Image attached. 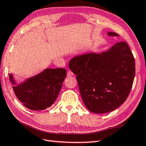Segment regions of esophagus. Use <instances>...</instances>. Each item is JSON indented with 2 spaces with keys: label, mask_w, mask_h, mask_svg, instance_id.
<instances>
[{
  "label": "esophagus",
  "mask_w": 146,
  "mask_h": 146,
  "mask_svg": "<svg viewBox=\"0 0 146 146\" xmlns=\"http://www.w3.org/2000/svg\"><path fill=\"white\" fill-rule=\"evenodd\" d=\"M74 75V73L72 72V71H69V72H67V76L68 77H70V76H73Z\"/></svg>",
  "instance_id": "1"
}]
</instances>
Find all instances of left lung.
<instances>
[{
	"instance_id": "1",
	"label": "left lung",
	"mask_w": 146,
	"mask_h": 146,
	"mask_svg": "<svg viewBox=\"0 0 146 146\" xmlns=\"http://www.w3.org/2000/svg\"><path fill=\"white\" fill-rule=\"evenodd\" d=\"M107 34L119 36L115 32ZM69 67L77 75L84 104L97 114L111 112L125 101L135 72L133 54L125 42L116 43L104 52L74 57Z\"/></svg>"
}]
</instances>
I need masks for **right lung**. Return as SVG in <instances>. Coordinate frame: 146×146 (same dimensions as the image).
I'll return each mask as SVG.
<instances>
[{
	"mask_svg": "<svg viewBox=\"0 0 146 146\" xmlns=\"http://www.w3.org/2000/svg\"><path fill=\"white\" fill-rule=\"evenodd\" d=\"M66 74L64 69L47 68L18 85L12 74H9V79L16 97L25 107L33 111H42L56 101Z\"/></svg>",
	"mask_w": 146,
	"mask_h": 146,
	"instance_id": "1",
	"label": "right lung"
}]
</instances>
